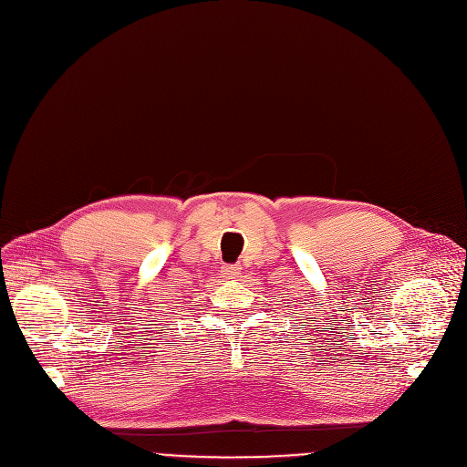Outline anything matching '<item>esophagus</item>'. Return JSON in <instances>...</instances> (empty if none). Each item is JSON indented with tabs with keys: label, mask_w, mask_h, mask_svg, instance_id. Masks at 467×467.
I'll return each instance as SVG.
<instances>
[{
	"label": "esophagus",
	"mask_w": 467,
	"mask_h": 467,
	"mask_svg": "<svg viewBox=\"0 0 467 467\" xmlns=\"http://www.w3.org/2000/svg\"><path fill=\"white\" fill-rule=\"evenodd\" d=\"M240 271V265L238 264H227L221 267V275L223 277H234V275Z\"/></svg>",
	"instance_id": "34e87169"
}]
</instances>
